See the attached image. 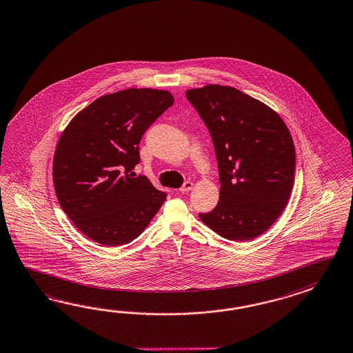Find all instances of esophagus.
<instances>
[{"label":"esophagus","instance_id":"obj_1","mask_svg":"<svg viewBox=\"0 0 353 353\" xmlns=\"http://www.w3.org/2000/svg\"><path fill=\"white\" fill-rule=\"evenodd\" d=\"M192 182H190V181H188V182H185L183 185H182V188H180V192L181 194H185V192H188V191H190L191 188H192Z\"/></svg>","mask_w":353,"mask_h":353}]
</instances>
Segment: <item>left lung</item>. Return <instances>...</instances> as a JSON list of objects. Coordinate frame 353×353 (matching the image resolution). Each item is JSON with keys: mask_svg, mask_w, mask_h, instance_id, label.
<instances>
[{"mask_svg": "<svg viewBox=\"0 0 353 353\" xmlns=\"http://www.w3.org/2000/svg\"><path fill=\"white\" fill-rule=\"evenodd\" d=\"M212 135L219 168V203L199 214L229 241H251L281 215L295 180V148L280 115L234 87L186 91Z\"/></svg>", "mask_w": 353, "mask_h": 353, "instance_id": "obj_1", "label": "left lung"}]
</instances>
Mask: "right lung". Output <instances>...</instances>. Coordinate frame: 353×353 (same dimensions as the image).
I'll return each instance as SVG.
<instances>
[{
	"mask_svg": "<svg viewBox=\"0 0 353 353\" xmlns=\"http://www.w3.org/2000/svg\"><path fill=\"white\" fill-rule=\"evenodd\" d=\"M172 105L165 90L128 88L94 100L61 135L53 159L57 199L96 243H130L165 203L167 194L133 170L141 137Z\"/></svg>",
	"mask_w": 353,
	"mask_h": 353,
	"instance_id": "obj_1",
	"label": "right lung"
}]
</instances>
